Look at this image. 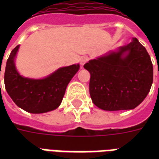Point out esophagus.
<instances>
[{
    "mask_svg": "<svg viewBox=\"0 0 159 159\" xmlns=\"http://www.w3.org/2000/svg\"><path fill=\"white\" fill-rule=\"evenodd\" d=\"M89 61V57H87V56H83L80 58V64H81V67H83L84 64L86 62H87Z\"/></svg>",
    "mask_w": 159,
    "mask_h": 159,
    "instance_id": "esophagus-1",
    "label": "esophagus"
}]
</instances>
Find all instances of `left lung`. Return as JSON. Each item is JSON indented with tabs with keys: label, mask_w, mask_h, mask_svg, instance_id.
<instances>
[{
	"label": "left lung",
	"mask_w": 159,
	"mask_h": 159,
	"mask_svg": "<svg viewBox=\"0 0 159 159\" xmlns=\"http://www.w3.org/2000/svg\"><path fill=\"white\" fill-rule=\"evenodd\" d=\"M84 68L91 74L92 102L104 111L134 109L145 99L153 83L150 56L136 38L117 52L90 60Z\"/></svg>",
	"instance_id": "left-lung-1"
}]
</instances>
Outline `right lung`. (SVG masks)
<instances>
[{
    "label": "right lung",
    "mask_w": 159,
    "mask_h": 159,
    "mask_svg": "<svg viewBox=\"0 0 159 159\" xmlns=\"http://www.w3.org/2000/svg\"><path fill=\"white\" fill-rule=\"evenodd\" d=\"M19 47L11 51L6 62L4 76L6 92L19 107L27 112L40 114L53 111L61 104L67 84L79 70V64L61 67L43 79L24 77L15 66Z\"/></svg>",
    "instance_id": "right-lung-1"
}]
</instances>
